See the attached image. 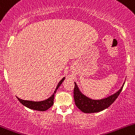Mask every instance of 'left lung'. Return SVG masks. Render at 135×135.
Wrapping results in <instances>:
<instances>
[{
  "instance_id": "1",
  "label": "left lung",
  "mask_w": 135,
  "mask_h": 135,
  "mask_svg": "<svg viewBox=\"0 0 135 135\" xmlns=\"http://www.w3.org/2000/svg\"><path fill=\"white\" fill-rule=\"evenodd\" d=\"M123 85L124 83L122 88L117 92L108 98L100 100H94L88 98V97L82 94L78 88L77 84L75 83V87L73 90L75 103L76 106L84 113H94V112H100L105 109H107L110 105L114 102L122 91Z\"/></svg>"
}]
</instances>
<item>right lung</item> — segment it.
<instances>
[{
    "label": "right lung",
    "instance_id": "right-lung-1",
    "mask_svg": "<svg viewBox=\"0 0 135 135\" xmlns=\"http://www.w3.org/2000/svg\"><path fill=\"white\" fill-rule=\"evenodd\" d=\"M64 79H65V77H64L63 79H62L59 83H58L57 86H56L55 91H54V94H52L49 98L47 99L46 100H45V101H27V100L21 99L17 98V99L19 100V102H20L21 103L23 104L24 106L26 107L29 108V109L36 110H39V111L47 110V109L51 108V107L52 106V105L54 104V97H55V94L56 93L57 89L59 88V86L61 85V84H62V82L64 81Z\"/></svg>",
    "mask_w": 135,
    "mask_h": 135
}]
</instances>
